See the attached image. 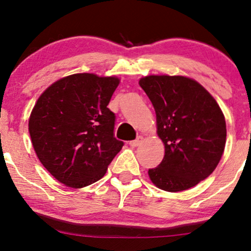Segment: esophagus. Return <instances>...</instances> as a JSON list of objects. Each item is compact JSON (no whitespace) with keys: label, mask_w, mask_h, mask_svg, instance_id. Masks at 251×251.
<instances>
[{"label":"esophagus","mask_w":251,"mask_h":251,"mask_svg":"<svg viewBox=\"0 0 251 251\" xmlns=\"http://www.w3.org/2000/svg\"><path fill=\"white\" fill-rule=\"evenodd\" d=\"M142 140H143V137H138V138L137 139H135V140H131V142L129 143V145L131 146V147H137V146H139L140 145V143H142Z\"/></svg>","instance_id":"34e87169"}]
</instances>
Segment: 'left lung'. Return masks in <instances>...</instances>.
Returning a JSON list of instances; mask_svg holds the SVG:
<instances>
[{
	"label": "left lung",
	"mask_w": 251,
	"mask_h": 251,
	"mask_svg": "<svg viewBox=\"0 0 251 251\" xmlns=\"http://www.w3.org/2000/svg\"><path fill=\"white\" fill-rule=\"evenodd\" d=\"M156 114L164 157L149 170L156 187L188 190L216 169L226 143V122L215 98L193 78L150 75L139 80Z\"/></svg>",
	"instance_id": "1"
}]
</instances>
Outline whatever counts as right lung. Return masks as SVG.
<instances>
[{"instance_id": "obj_1", "label": "right lung", "mask_w": 251, "mask_h": 251, "mask_svg": "<svg viewBox=\"0 0 251 251\" xmlns=\"http://www.w3.org/2000/svg\"><path fill=\"white\" fill-rule=\"evenodd\" d=\"M120 80L78 73L50 85L37 99L28 130L37 157L61 184L82 188L104 177L123 142L107 107Z\"/></svg>"}]
</instances>
